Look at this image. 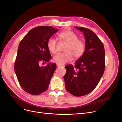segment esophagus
<instances>
[{
	"mask_svg": "<svg viewBox=\"0 0 122 122\" xmlns=\"http://www.w3.org/2000/svg\"><path fill=\"white\" fill-rule=\"evenodd\" d=\"M57 67H62V66L61 65H59V64H57Z\"/></svg>",
	"mask_w": 122,
	"mask_h": 122,
	"instance_id": "obj_1",
	"label": "esophagus"
}]
</instances>
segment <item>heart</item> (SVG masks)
<instances>
[{
	"label": "heart",
	"mask_w": 122,
	"mask_h": 122,
	"mask_svg": "<svg viewBox=\"0 0 122 122\" xmlns=\"http://www.w3.org/2000/svg\"><path fill=\"white\" fill-rule=\"evenodd\" d=\"M58 37L62 41L67 43L65 48L66 52L58 53L53 57V61L57 64L64 65L71 61L73 56L75 59H78L82 56L86 46L83 41L78 39V36L71 30H65L58 35ZM56 41L53 38H50L47 41L48 49L51 53H55L56 51Z\"/></svg>",
	"instance_id": "1"
}]
</instances>
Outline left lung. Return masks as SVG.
<instances>
[{"label":"left lung","mask_w":122,"mask_h":122,"mask_svg":"<svg viewBox=\"0 0 122 122\" xmlns=\"http://www.w3.org/2000/svg\"><path fill=\"white\" fill-rule=\"evenodd\" d=\"M83 32L86 49L82 56L72 65L66 66L64 77L66 89L76 97L87 95L97 86L105 70L104 45L95 32L89 29L75 26Z\"/></svg>","instance_id":"obj_1"}]
</instances>
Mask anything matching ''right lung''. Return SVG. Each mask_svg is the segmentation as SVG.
<instances>
[{
  "label": "right lung",
  "instance_id": "right-lung-1",
  "mask_svg": "<svg viewBox=\"0 0 122 122\" xmlns=\"http://www.w3.org/2000/svg\"><path fill=\"white\" fill-rule=\"evenodd\" d=\"M51 26H41L31 29L20 42L14 69L18 81L27 93L37 95L46 91L56 68L55 63L40 67L41 61L48 62L51 55L47 41L58 31Z\"/></svg>",
  "mask_w": 122,
  "mask_h": 122
}]
</instances>
